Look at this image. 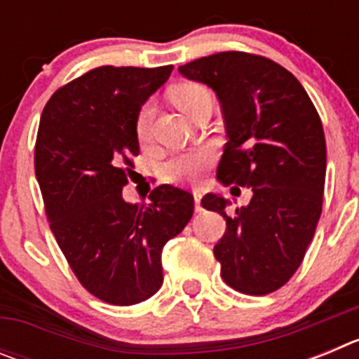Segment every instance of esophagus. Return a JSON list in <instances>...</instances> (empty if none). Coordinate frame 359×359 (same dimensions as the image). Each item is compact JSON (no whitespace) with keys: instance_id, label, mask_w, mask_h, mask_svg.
Returning a JSON list of instances; mask_svg holds the SVG:
<instances>
[{"instance_id":"1","label":"esophagus","mask_w":359,"mask_h":359,"mask_svg":"<svg viewBox=\"0 0 359 359\" xmlns=\"http://www.w3.org/2000/svg\"><path fill=\"white\" fill-rule=\"evenodd\" d=\"M194 205H196V212H201V192L199 190H194Z\"/></svg>"}]
</instances>
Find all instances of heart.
Returning <instances> with one entry per match:
<instances>
[{
	"label": "heart",
	"instance_id": "heart-1",
	"mask_svg": "<svg viewBox=\"0 0 359 359\" xmlns=\"http://www.w3.org/2000/svg\"><path fill=\"white\" fill-rule=\"evenodd\" d=\"M170 98L180 109L192 118L196 107L212 98L210 91L199 82H182L176 84L170 90ZM151 118H152V104L145 102L140 107L138 115H136L135 131L136 136L142 142H145L151 135ZM212 161V152L207 149H199V151L183 152V154H176V156L169 158L163 163V174L172 182H196L201 172L205 170L208 163Z\"/></svg>",
	"mask_w": 359,
	"mask_h": 359
}]
</instances>
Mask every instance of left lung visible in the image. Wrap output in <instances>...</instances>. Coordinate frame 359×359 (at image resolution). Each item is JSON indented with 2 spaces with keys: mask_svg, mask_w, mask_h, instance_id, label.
Instances as JSON below:
<instances>
[{
  "mask_svg": "<svg viewBox=\"0 0 359 359\" xmlns=\"http://www.w3.org/2000/svg\"><path fill=\"white\" fill-rule=\"evenodd\" d=\"M180 73L207 84L221 102L228 142L217 180L253 192L248 207L231 215L221 196L201 199L226 219L214 246L221 277L244 294L273 293L302 264L322 214V120L293 73L266 57L221 52L180 66Z\"/></svg>",
  "mask_w": 359,
  "mask_h": 359,
  "instance_id": "left-lung-1",
  "label": "left lung"
}]
</instances>
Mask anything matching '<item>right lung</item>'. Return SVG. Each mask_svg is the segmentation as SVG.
<instances>
[{
    "instance_id": "add662e5",
    "label": "right lung",
    "mask_w": 359,
    "mask_h": 359,
    "mask_svg": "<svg viewBox=\"0 0 359 359\" xmlns=\"http://www.w3.org/2000/svg\"><path fill=\"white\" fill-rule=\"evenodd\" d=\"M172 66H100L59 88L41 115L36 176L57 244L82 286L113 306H133L163 282L161 250L194 214L187 190L160 185L151 203L123 201L140 145L144 102Z\"/></svg>"
}]
</instances>
